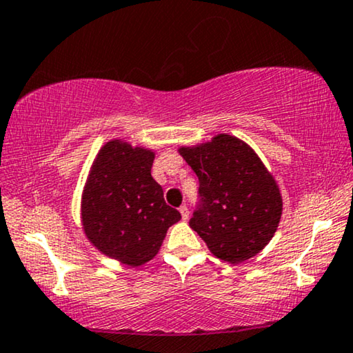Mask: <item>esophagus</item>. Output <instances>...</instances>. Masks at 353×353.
<instances>
[{
    "instance_id": "1",
    "label": "esophagus",
    "mask_w": 353,
    "mask_h": 353,
    "mask_svg": "<svg viewBox=\"0 0 353 353\" xmlns=\"http://www.w3.org/2000/svg\"><path fill=\"white\" fill-rule=\"evenodd\" d=\"M179 212H181V216H182V219H183V221H187V219H188V216H190V212H188V208H187L185 205L179 208Z\"/></svg>"
}]
</instances>
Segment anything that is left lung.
<instances>
[{"instance_id":"obj_1","label":"left lung","mask_w":353,"mask_h":353,"mask_svg":"<svg viewBox=\"0 0 353 353\" xmlns=\"http://www.w3.org/2000/svg\"><path fill=\"white\" fill-rule=\"evenodd\" d=\"M177 152L200 181L201 205L190 227L228 264L259 254L274 238L283 211L280 188L259 155L225 132Z\"/></svg>"}]
</instances>
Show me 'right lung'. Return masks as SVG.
<instances>
[{"label":"right lung","mask_w":353,"mask_h":353,"mask_svg":"<svg viewBox=\"0 0 353 353\" xmlns=\"http://www.w3.org/2000/svg\"><path fill=\"white\" fill-rule=\"evenodd\" d=\"M155 152L123 139L103 143L81 193V225L89 243L129 267L158 254L168 228L181 219L152 177Z\"/></svg>","instance_id":"obj_1"}]
</instances>
